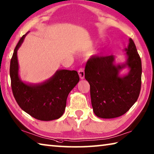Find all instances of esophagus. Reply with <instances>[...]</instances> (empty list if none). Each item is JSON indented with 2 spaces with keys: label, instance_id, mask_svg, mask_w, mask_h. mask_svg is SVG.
<instances>
[{
  "label": "esophagus",
  "instance_id": "obj_1",
  "mask_svg": "<svg viewBox=\"0 0 154 154\" xmlns=\"http://www.w3.org/2000/svg\"><path fill=\"white\" fill-rule=\"evenodd\" d=\"M78 73H79V77L81 78V79H84V77H85V71H84V69L80 68V69H79V71H78Z\"/></svg>",
  "mask_w": 154,
  "mask_h": 154
}]
</instances>
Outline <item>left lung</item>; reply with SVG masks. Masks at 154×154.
<instances>
[{
    "mask_svg": "<svg viewBox=\"0 0 154 154\" xmlns=\"http://www.w3.org/2000/svg\"><path fill=\"white\" fill-rule=\"evenodd\" d=\"M127 60L115 65L113 55L93 56L88 60L85 78L90 85L91 105L94 114L102 119L123 115L137 100L141 85V60L131 38L127 48ZM130 69L125 76L118 75L121 69Z\"/></svg>",
    "mask_w": 154,
    "mask_h": 154,
    "instance_id": "obj_1",
    "label": "left lung"
}]
</instances>
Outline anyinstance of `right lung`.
Returning <instances> with one entry per match:
<instances>
[{"label": "right lung", "mask_w": 154, "mask_h": 154, "mask_svg": "<svg viewBox=\"0 0 154 154\" xmlns=\"http://www.w3.org/2000/svg\"><path fill=\"white\" fill-rule=\"evenodd\" d=\"M26 34L17 44L10 64V77L14 97L23 111L40 121L58 119L65 110L66 99L79 77L76 71L58 70L46 82L27 84L19 77L17 50Z\"/></svg>", "instance_id": "obj_1"}]
</instances>
